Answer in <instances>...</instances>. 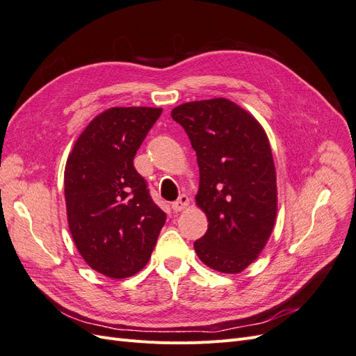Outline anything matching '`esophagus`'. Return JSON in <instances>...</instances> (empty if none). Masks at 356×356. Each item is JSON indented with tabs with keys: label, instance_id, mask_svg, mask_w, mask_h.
<instances>
[{
	"label": "esophagus",
	"instance_id": "34e87169",
	"mask_svg": "<svg viewBox=\"0 0 356 356\" xmlns=\"http://www.w3.org/2000/svg\"><path fill=\"white\" fill-rule=\"evenodd\" d=\"M188 204H190L188 196L181 195L178 197V200H175L174 203H172V209H174V212H181V211H184L188 207Z\"/></svg>",
	"mask_w": 356,
	"mask_h": 356
}]
</instances>
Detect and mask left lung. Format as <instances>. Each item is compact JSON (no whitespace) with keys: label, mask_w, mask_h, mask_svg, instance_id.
I'll return each instance as SVG.
<instances>
[{"label":"left lung","mask_w":356,"mask_h":356,"mask_svg":"<svg viewBox=\"0 0 356 356\" xmlns=\"http://www.w3.org/2000/svg\"><path fill=\"white\" fill-rule=\"evenodd\" d=\"M170 115L197 156L196 203L207 213L208 230L195 251L213 270L239 273L263 251L276 220V170L267 135L250 113L224 98L182 104Z\"/></svg>","instance_id":"obj_1"}]
</instances>
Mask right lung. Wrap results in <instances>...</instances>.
<instances>
[{
  "instance_id": "right-lung-1",
  "label": "right lung",
  "mask_w": 356,
  "mask_h": 356,
  "mask_svg": "<svg viewBox=\"0 0 356 356\" xmlns=\"http://www.w3.org/2000/svg\"><path fill=\"white\" fill-rule=\"evenodd\" d=\"M161 108L115 106L84 129L65 166L68 225L93 270L134 276L148 263L166 213L153 202L134 157Z\"/></svg>"
}]
</instances>
